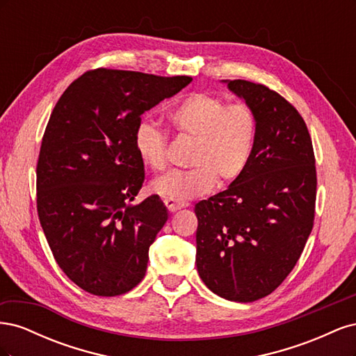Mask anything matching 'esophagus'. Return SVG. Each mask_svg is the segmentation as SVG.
Masks as SVG:
<instances>
[{
    "instance_id": "1",
    "label": "esophagus",
    "mask_w": 356,
    "mask_h": 356,
    "mask_svg": "<svg viewBox=\"0 0 356 356\" xmlns=\"http://www.w3.org/2000/svg\"><path fill=\"white\" fill-rule=\"evenodd\" d=\"M163 203L166 204V208H168L169 212H177L178 209H182V208L187 207L186 202H177L174 199H165Z\"/></svg>"
}]
</instances>
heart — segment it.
Segmentation results:
<instances>
[{"label":"heart","instance_id":"b5f03b06","mask_svg":"<svg viewBox=\"0 0 356 356\" xmlns=\"http://www.w3.org/2000/svg\"><path fill=\"white\" fill-rule=\"evenodd\" d=\"M175 131L193 139L187 170H170L149 182L154 195L186 202L209 193L215 184L238 181L254 156L258 122L243 102L227 104L208 92H195L169 113ZM135 152L145 166L161 170L168 163V135L159 124L141 118L134 131Z\"/></svg>","mask_w":356,"mask_h":356}]
</instances>
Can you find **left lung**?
I'll return each instance as SVG.
<instances>
[{
    "label": "left lung",
    "instance_id": "8db88e82",
    "mask_svg": "<svg viewBox=\"0 0 356 356\" xmlns=\"http://www.w3.org/2000/svg\"><path fill=\"white\" fill-rule=\"evenodd\" d=\"M257 115L254 156L243 175L196 203V266L212 293L239 303L284 282L314 227L316 168L303 117L264 84L222 80Z\"/></svg>",
    "mask_w": 356,
    "mask_h": 356
}]
</instances>
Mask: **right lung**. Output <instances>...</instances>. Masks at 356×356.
Masks as SVG:
<instances>
[{"label": "right lung", "mask_w": 356, "mask_h": 356, "mask_svg": "<svg viewBox=\"0 0 356 356\" xmlns=\"http://www.w3.org/2000/svg\"><path fill=\"white\" fill-rule=\"evenodd\" d=\"M191 80L92 70L51 111L37 163L38 218L63 273L93 296L124 294L145 276L168 209L156 195L131 203L145 178L134 131Z\"/></svg>", "instance_id": "1"}]
</instances>
